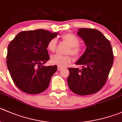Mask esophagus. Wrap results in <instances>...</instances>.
Segmentation results:
<instances>
[{"label": "esophagus", "mask_w": 122, "mask_h": 122, "mask_svg": "<svg viewBox=\"0 0 122 122\" xmlns=\"http://www.w3.org/2000/svg\"><path fill=\"white\" fill-rule=\"evenodd\" d=\"M62 68H63L62 67H60V66H58V70H62Z\"/></svg>", "instance_id": "1"}]
</instances>
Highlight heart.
I'll return each mask as SVG.
<instances>
[{
	"label": "heart",
	"instance_id": "heart-1",
	"mask_svg": "<svg viewBox=\"0 0 122 122\" xmlns=\"http://www.w3.org/2000/svg\"><path fill=\"white\" fill-rule=\"evenodd\" d=\"M62 42L69 46L67 49V54H71L76 58L80 57L83 52V46L79 44L80 40L79 37L72 33H66L61 36ZM57 42L56 39H52L47 44V49L51 52H54L56 49ZM72 61L71 55L61 56L58 55H53L50 58V62L53 65H56L64 67L70 63Z\"/></svg>",
	"mask_w": 122,
	"mask_h": 122
}]
</instances>
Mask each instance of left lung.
Returning <instances> with one entry per match:
<instances>
[{"label":"left lung","instance_id":"obj_1","mask_svg":"<svg viewBox=\"0 0 122 122\" xmlns=\"http://www.w3.org/2000/svg\"><path fill=\"white\" fill-rule=\"evenodd\" d=\"M78 35L87 46L77 65L82 69L68 68L67 83L71 91L79 95H87L98 92L107 81L114 60L110 41L94 28H82Z\"/></svg>","mask_w":122,"mask_h":122}]
</instances>
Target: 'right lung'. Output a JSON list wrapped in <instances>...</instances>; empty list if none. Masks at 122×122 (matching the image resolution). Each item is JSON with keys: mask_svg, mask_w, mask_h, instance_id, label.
<instances>
[{"mask_svg": "<svg viewBox=\"0 0 122 122\" xmlns=\"http://www.w3.org/2000/svg\"><path fill=\"white\" fill-rule=\"evenodd\" d=\"M57 34L43 29L27 30L9 43L7 67L15 85L24 92L38 94L48 88L57 66L43 64L50 59L47 44Z\"/></svg>", "mask_w": 122, "mask_h": 122, "instance_id": "obj_1", "label": "right lung"}]
</instances>
